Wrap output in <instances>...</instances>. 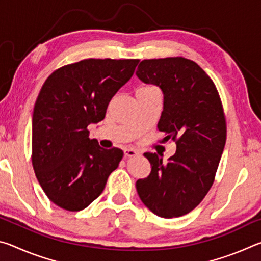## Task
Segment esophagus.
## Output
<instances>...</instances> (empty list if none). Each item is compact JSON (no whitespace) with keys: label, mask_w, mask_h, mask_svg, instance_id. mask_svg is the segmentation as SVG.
<instances>
[{"label":"esophagus","mask_w":261,"mask_h":261,"mask_svg":"<svg viewBox=\"0 0 261 261\" xmlns=\"http://www.w3.org/2000/svg\"><path fill=\"white\" fill-rule=\"evenodd\" d=\"M139 152L136 151L134 148H125L124 149V156L125 158H134L136 155H138Z\"/></svg>","instance_id":"1"}]
</instances>
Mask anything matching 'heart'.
<instances>
[{"mask_svg": "<svg viewBox=\"0 0 261 261\" xmlns=\"http://www.w3.org/2000/svg\"><path fill=\"white\" fill-rule=\"evenodd\" d=\"M147 88H152V86H140L138 90H147Z\"/></svg>", "mask_w": 261, "mask_h": 261, "instance_id": "1", "label": "heart"}]
</instances>
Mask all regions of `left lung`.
Masks as SVG:
<instances>
[{
    "label": "left lung",
    "mask_w": 261,
    "mask_h": 261,
    "mask_svg": "<svg viewBox=\"0 0 261 261\" xmlns=\"http://www.w3.org/2000/svg\"><path fill=\"white\" fill-rule=\"evenodd\" d=\"M163 93L158 123L176 153L162 162L145 153L152 170L136 183L144 205L160 218L188 214L200 204L214 182L227 138L226 118L214 83L196 62L184 57L144 60L136 71Z\"/></svg>",
    "instance_id": "obj_1"
}]
</instances>
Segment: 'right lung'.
I'll return each instance as SVG.
<instances>
[{
	"instance_id": "add662e5",
	"label": "right lung",
	"mask_w": 261,
	"mask_h": 261,
	"mask_svg": "<svg viewBox=\"0 0 261 261\" xmlns=\"http://www.w3.org/2000/svg\"><path fill=\"white\" fill-rule=\"evenodd\" d=\"M138 63L83 60L55 70L42 85L33 110L32 165L46 196L61 208H86L122 160V149H105L88 138L87 126L103 120Z\"/></svg>"
}]
</instances>
